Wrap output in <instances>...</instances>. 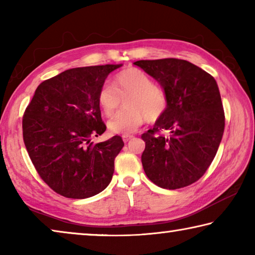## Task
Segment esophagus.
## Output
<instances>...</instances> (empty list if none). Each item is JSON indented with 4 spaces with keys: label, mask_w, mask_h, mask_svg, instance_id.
Wrapping results in <instances>:
<instances>
[{
    "label": "esophagus",
    "mask_w": 255,
    "mask_h": 255,
    "mask_svg": "<svg viewBox=\"0 0 255 255\" xmlns=\"http://www.w3.org/2000/svg\"><path fill=\"white\" fill-rule=\"evenodd\" d=\"M132 137H133L132 135H124V136H123V139H124L125 143H127V141H128L129 139H131Z\"/></svg>",
    "instance_id": "1"
}]
</instances>
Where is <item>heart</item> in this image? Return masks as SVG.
<instances>
[{
  "label": "heart",
  "instance_id": "b5f03b06",
  "mask_svg": "<svg viewBox=\"0 0 255 255\" xmlns=\"http://www.w3.org/2000/svg\"><path fill=\"white\" fill-rule=\"evenodd\" d=\"M115 88L101 86L98 102L103 114L114 116L119 109L122 99L126 100L127 111L120 112L108 123L109 130L129 135L138 130L146 119L154 123L163 117L169 107V98L163 89L155 85L154 80L144 71L127 68L115 76Z\"/></svg>",
  "mask_w": 255,
  "mask_h": 255
}]
</instances>
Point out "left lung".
Instances as JSON below:
<instances>
[{"label":"left lung","mask_w":255,"mask_h":255,"mask_svg":"<svg viewBox=\"0 0 255 255\" xmlns=\"http://www.w3.org/2000/svg\"><path fill=\"white\" fill-rule=\"evenodd\" d=\"M154 77L169 107L141 135V163L147 178L163 189H180L199 180L221 144L225 114L213 76L188 60L164 58L133 63ZM162 131H166L164 136Z\"/></svg>","instance_id":"left-lung-1"}]
</instances>
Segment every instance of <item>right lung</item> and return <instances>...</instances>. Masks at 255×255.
<instances>
[{
  "label": "right lung",
  "instance_id": "obj_1",
  "mask_svg": "<svg viewBox=\"0 0 255 255\" xmlns=\"http://www.w3.org/2000/svg\"><path fill=\"white\" fill-rule=\"evenodd\" d=\"M118 65L71 68L38 86L24 111L25 148L38 174L56 193L72 199L98 195L109 185L120 136L91 143L106 131L98 94Z\"/></svg>",
  "mask_w": 255,
  "mask_h": 255
}]
</instances>
